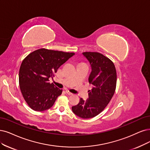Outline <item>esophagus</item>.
<instances>
[{
    "label": "esophagus",
    "mask_w": 150,
    "mask_h": 150,
    "mask_svg": "<svg viewBox=\"0 0 150 150\" xmlns=\"http://www.w3.org/2000/svg\"><path fill=\"white\" fill-rule=\"evenodd\" d=\"M65 92L67 93V94H68L69 95H73V93H71L70 92L69 90H66Z\"/></svg>",
    "instance_id": "1"
}]
</instances>
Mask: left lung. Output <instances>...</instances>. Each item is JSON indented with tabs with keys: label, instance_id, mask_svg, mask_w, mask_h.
<instances>
[{
	"label": "left lung",
	"instance_id": "obj_1",
	"mask_svg": "<svg viewBox=\"0 0 150 150\" xmlns=\"http://www.w3.org/2000/svg\"><path fill=\"white\" fill-rule=\"evenodd\" d=\"M82 54L91 67L88 80L93 88L88 91L89 98L86 101L80 98L79 103L72 106L71 109L79 117L90 119L101 112L112 99L116 88L117 74L114 63L102 54L96 52Z\"/></svg>",
	"mask_w": 150,
	"mask_h": 150
}]
</instances>
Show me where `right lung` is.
<instances>
[{"label": "right lung", "instance_id": "right-lung-1", "mask_svg": "<svg viewBox=\"0 0 150 150\" xmlns=\"http://www.w3.org/2000/svg\"><path fill=\"white\" fill-rule=\"evenodd\" d=\"M74 54L42 48L24 59L19 71V85L25 101L33 110L44 111L53 106L62 90L50 83L49 79Z\"/></svg>", "mask_w": 150, "mask_h": 150}]
</instances>
